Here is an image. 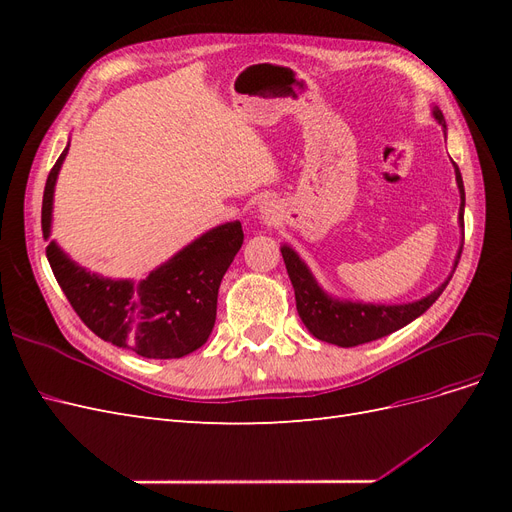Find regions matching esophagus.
<instances>
[{
  "mask_svg": "<svg viewBox=\"0 0 512 512\" xmlns=\"http://www.w3.org/2000/svg\"><path fill=\"white\" fill-rule=\"evenodd\" d=\"M260 213H262V218H265V220H273V215H275L273 203H262L260 205Z\"/></svg>",
  "mask_w": 512,
  "mask_h": 512,
  "instance_id": "obj_1",
  "label": "esophagus"
}]
</instances>
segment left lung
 Here are the masks:
<instances>
[{
	"mask_svg": "<svg viewBox=\"0 0 512 512\" xmlns=\"http://www.w3.org/2000/svg\"><path fill=\"white\" fill-rule=\"evenodd\" d=\"M433 117L442 128H446L444 115L438 106H433ZM455 166V179L457 188L461 194V207H459V226L463 230V207H466V190H463V179L457 164ZM463 243L455 258V267L461 258ZM282 256L286 262V271L294 288V299H297V312L307 327V331L314 337L322 339L327 344H335L342 348H352L359 344L374 342V339L386 337L401 327H406L412 320H416L421 314L438 301L440 294L444 292L446 284L451 282L453 275H448L442 286H438L427 297L418 299L414 303L404 305H374V303H352V301H339L329 297L318 282L314 280L312 271L305 267V262L299 258V254L290 250L288 245H282ZM455 273V269H453Z\"/></svg>",
	"mask_w": 512,
	"mask_h": 512,
	"instance_id": "left-lung-1",
	"label": "left lung"
}]
</instances>
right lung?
<instances>
[{"label":"right lung","mask_w":512,"mask_h":512,"mask_svg":"<svg viewBox=\"0 0 512 512\" xmlns=\"http://www.w3.org/2000/svg\"><path fill=\"white\" fill-rule=\"evenodd\" d=\"M68 147L44 185V239L51 235L55 181ZM241 243V222L215 226L138 284L89 273L61 252L55 241L46 245V258L74 312L104 342L128 348L145 359H181L209 339L222 277Z\"/></svg>","instance_id":"add662e5"}]
</instances>
